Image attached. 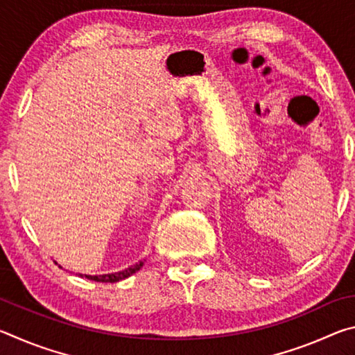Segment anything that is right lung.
<instances>
[{
    "mask_svg": "<svg viewBox=\"0 0 355 355\" xmlns=\"http://www.w3.org/2000/svg\"><path fill=\"white\" fill-rule=\"evenodd\" d=\"M144 261H146V260L136 263V264H133V266H130V268L123 269V271H119V272L101 274V275H84V277L89 279V280H94V282H103V284H107V282H110V284H116V282L127 279V277H130V275H133L135 272L139 271V269L144 266ZM81 277H83V274H81Z\"/></svg>",
    "mask_w": 355,
    "mask_h": 355,
    "instance_id": "add662e5",
    "label": "right lung"
}]
</instances>
